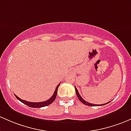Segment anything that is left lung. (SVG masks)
<instances>
[{"label": "left lung", "mask_w": 131, "mask_h": 131, "mask_svg": "<svg viewBox=\"0 0 131 131\" xmlns=\"http://www.w3.org/2000/svg\"><path fill=\"white\" fill-rule=\"evenodd\" d=\"M74 88H75L76 94H77V96H78V97L79 100H80V101H81L82 103H83V104H85V105L90 106H103V105H105V104H108V103H110V102H108V103H105V104H91V103H88V102L86 101L85 100H84L83 98H82V97H81V96H80V93H79L78 91V90H77V88H76L75 86H74Z\"/></svg>", "instance_id": "1"}]
</instances>
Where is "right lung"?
Wrapping results in <instances>:
<instances>
[{
	"label": "right lung",
	"instance_id": "obj_1",
	"mask_svg": "<svg viewBox=\"0 0 131 131\" xmlns=\"http://www.w3.org/2000/svg\"><path fill=\"white\" fill-rule=\"evenodd\" d=\"M60 83H59L58 85L57 86V88H56L55 91H54V94H53V96H51V97H50L49 100L45 101L38 102V103H33V102H28V101H27L21 100V99L20 98V97H18V96L15 95V97H17V99H18V100H19L20 101H21V103H23L24 104H26V105L29 106V107H30L38 108V107H45V106L50 105V104H51V103H52L54 101V100H55L56 97H57V91H58V88L59 86H60Z\"/></svg>",
	"mask_w": 131,
	"mask_h": 131
}]
</instances>
